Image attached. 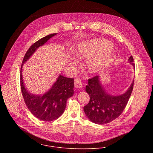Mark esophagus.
Listing matches in <instances>:
<instances>
[{"label":"esophagus","mask_w":153,"mask_h":153,"mask_svg":"<svg viewBox=\"0 0 153 153\" xmlns=\"http://www.w3.org/2000/svg\"><path fill=\"white\" fill-rule=\"evenodd\" d=\"M74 86L76 88H82L83 85L80 79H76L74 80Z\"/></svg>","instance_id":"1"}]
</instances>
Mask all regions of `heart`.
Returning <instances> with one entry per match:
<instances>
[{"instance_id": "1", "label": "heart", "mask_w": 153, "mask_h": 153, "mask_svg": "<svg viewBox=\"0 0 153 153\" xmlns=\"http://www.w3.org/2000/svg\"><path fill=\"white\" fill-rule=\"evenodd\" d=\"M114 52V48L105 39L96 38L79 43L73 49L74 56L79 59L88 58L85 67L90 73L95 74L102 70ZM69 65L75 67L76 62L70 59Z\"/></svg>"}]
</instances>
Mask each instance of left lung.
Masks as SVG:
<instances>
[{"mask_svg":"<svg viewBox=\"0 0 153 153\" xmlns=\"http://www.w3.org/2000/svg\"><path fill=\"white\" fill-rule=\"evenodd\" d=\"M128 62L134 68L131 56L128 57ZM133 85L134 80L125 93L113 95L105 89L100 76L89 79L85 91L89 94L90 100L83 107L86 117L92 122L99 125L106 124L115 120L125 109L132 93Z\"/></svg>","mask_w":153,"mask_h":153,"instance_id":"8db88e82","label":"left lung"}]
</instances>
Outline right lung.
Listing matches in <instances>:
<instances>
[{
  "label": "right lung",
  "instance_id": "obj_1",
  "mask_svg": "<svg viewBox=\"0 0 153 153\" xmlns=\"http://www.w3.org/2000/svg\"><path fill=\"white\" fill-rule=\"evenodd\" d=\"M57 33L49 34L34 43L25 54L20 71V87L27 106L36 118L45 122H51L59 118L64 112L67 101L74 94V79L61 74L57 77L51 88L42 94L31 93L26 87L23 79L22 68L40 47L43 46L52 37Z\"/></svg>",
  "mask_w": 153,
  "mask_h": 153
}]
</instances>
